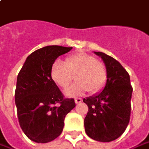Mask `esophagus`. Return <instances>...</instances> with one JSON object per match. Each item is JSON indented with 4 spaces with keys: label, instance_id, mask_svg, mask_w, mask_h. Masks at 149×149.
<instances>
[{
    "label": "esophagus",
    "instance_id": "34e87169",
    "mask_svg": "<svg viewBox=\"0 0 149 149\" xmlns=\"http://www.w3.org/2000/svg\"><path fill=\"white\" fill-rule=\"evenodd\" d=\"M81 102H82L81 98H75V99H74V102H75L76 104H79Z\"/></svg>",
    "mask_w": 149,
    "mask_h": 149
}]
</instances>
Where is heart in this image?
Here are the masks:
<instances>
[{
  "label": "heart",
  "instance_id": "heart-1",
  "mask_svg": "<svg viewBox=\"0 0 149 149\" xmlns=\"http://www.w3.org/2000/svg\"><path fill=\"white\" fill-rule=\"evenodd\" d=\"M52 79L58 86L66 88L75 77L76 83L65 90L68 97L83 95L87 90L94 93L102 88L107 79L104 64L85 53H77L66 58L65 64L56 61L51 69Z\"/></svg>",
  "mask_w": 149,
  "mask_h": 149
}]
</instances>
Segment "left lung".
<instances>
[{
	"label": "left lung",
	"instance_id": "left-lung-1",
	"mask_svg": "<svg viewBox=\"0 0 149 149\" xmlns=\"http://www.w3.org/2000/svg\"><path fill=\"white\" fill-rule=\"evenodd\" d=\"M94 53L104 62L107 82L102 92L83 100L88 107L84 128L91 139L111 142L120 137L128 125L133 88L130 75L120 62L103 52Z\"/></svg>",
	"mask_w": 149,
	"mask_h": 149
}]
</instances>
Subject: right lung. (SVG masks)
Wrapping results in <instances>:
<instances>
[{"mask_svg": "<svg viewBox=\"0 0 149 149\" xmlns=\"http://www.w3.org/2000/svg\"><path fill=\"white\" fill-rule=\"evenodd\" d=\"M72 47L47 46L31 53L17 77L15 105L20 127L36 143L51 142L61 134L65 116L75 107L65 98L51 76L55 61Z\"/></svg>", "mask_w": 149, "mask_h": 149, "instance_id": "add662e5", "label": "right lung"}]
</instances>
